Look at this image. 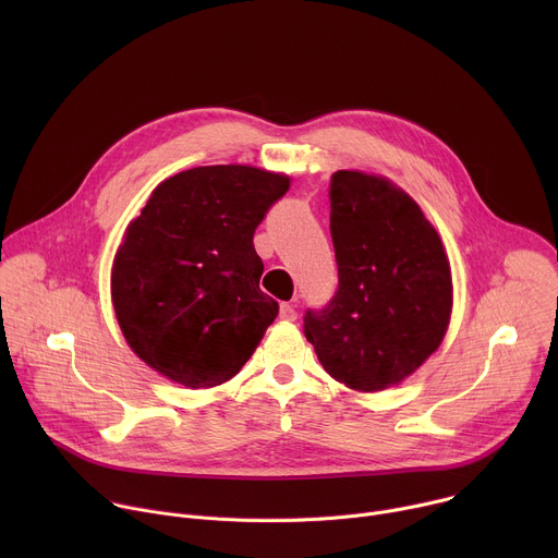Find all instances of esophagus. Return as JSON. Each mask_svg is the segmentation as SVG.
<instances>
[{"instance_id":"obj_1","label":"esophagus","mask_w":558,"mask_h":558,"mask_svg":"<svg viewBox=\"0 0 558 558\" xmlns=\"http://www.w3.org/2000/svg\"><path fill=\"white\" fill-rule=\"evenodd\" d=\"M280 317H282V320H287V323H293L295 317H298L295 304H291V302H282V304H280Z\"/></svg>"}]
</instances>
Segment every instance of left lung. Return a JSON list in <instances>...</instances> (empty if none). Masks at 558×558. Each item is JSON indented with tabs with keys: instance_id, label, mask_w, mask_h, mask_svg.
I'll return each mask as SVG.
<instances>
[{
	"instance_id": "8db88e82",
	"label": "left lung",
	"mask_w": 558,
	"mask_h": 558,
	"mask_svg": "<svg viewBox=\"0 0 558 558\" xmlns=\"http://www.w3.org/2000/svg\"><path fill=\"white\" fill-rule=\"evenodd\" d=\"M329 201L338 291L323 308H306L304 336L331 377L384 390L441 344L450 265L420 205L386 179L340 170Z\"/></svg>"
}]
</instances>
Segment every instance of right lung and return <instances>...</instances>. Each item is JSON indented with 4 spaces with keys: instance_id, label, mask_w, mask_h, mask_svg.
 <instances>
[{
    "instance_id": "add662e5",
    "label": "right lung",
    "mask_w": 558,
    "mask_h": 558,
    "mask_svg": "<svg viewBox=\"0 0 558 558\" xmlns=\"http://www.w3.org/2000/svg\"><path fill=\"white\" fill-rule=\"evenodd\" d=\"M287 190L282 174L207 166L151 192L112 267L119 327L145 364L190 388L243 368L278 315L254 233Z\"/></svg>"
}]
</instances>
